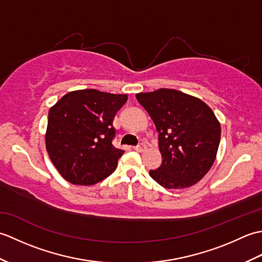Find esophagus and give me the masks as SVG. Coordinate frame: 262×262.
Wrapping results in <instances>:
<instances>
[{"label":"esophagus","instance_id":"1","mask_svg":"<svg viewBox=\"0 0 262 262\" xmlns=\"http://www.w3.org/2000/svg\"><path fill=\"white\" fill-rule=\"evenodd\" d=\"M145 148H146V144L145 143H140L138 144L137 146H135L134 147V149L135 151H137V152H143V151H145Z\"/></svg>","mask_w":262,"mask_h":262}]
</instances>
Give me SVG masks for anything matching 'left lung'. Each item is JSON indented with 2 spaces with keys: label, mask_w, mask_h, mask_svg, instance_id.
<instances>
[{
  "label": "left lung",
  "mask_w": 262,
  "mask_h": 262,
  "mask_svg": "<svg viewBox=\"0 0 262 262\" xmlns=\"http://www.w3.org/2000/svg\"><path fill=\"white\" fill-rule=\"evenodd\" d=\"M159 133L162 164L149 176L168 189L193 186L213 165L221 125L213 110L198 98L172 89L137 93Z\"/></svg>",
  "instance_id": "obj_1"
}]
</instances>
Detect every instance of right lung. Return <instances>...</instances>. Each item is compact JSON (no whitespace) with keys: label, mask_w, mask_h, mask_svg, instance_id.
I'll use <instances>...</instances> for the list:
<instances>
[{"label":"right lung","mask_w":262,"mask_h":262,"mask_svg":"<svg viewBox=\"0 0 262 262\" xmlns=\"http://www.w3.org/2000/svg\"><path fill=\"white\" fill-rule=\"evenodd\" d=\"M126 101L127 94L88 89L69 92L51 108L46 148L65 180L91 186L116 170L125 151L114 146L113 122Z\"/></svg>","instance_id":"1"}]
</instances>
